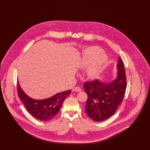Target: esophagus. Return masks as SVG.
Masks as SVG:
<instances>
[{"mask_svg":"<svg viewBox=\"0 0 150 150\" xmlns=\"http://www.w3.org/2000/svg\"><path fill=\"white\" fill-rule=\"evenodd\" d=\"M74 90L75 91L79 92V91H81V88L80 87H76L74 89Z\"/></svg>","mask_w":150,"mask_h":150,"instance_id":"1","label":"esophagus"}]
</instances>
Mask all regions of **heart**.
<instances>
[{
  "label": "heart",
  "mask_w": 150,
  "mask_h": 150,
  "mask_svg": "<svg viewBox=\"0 0 150 150\" xmlns=\"http://www.w3.org/2000/svg\"><path fill=\"white\" fill-rule=\"evenodd\" d=\"M99 47H90L85 52L79 63V68L85 69L89 67L87 74L89 78L95 79L104 70L108 62V57Z\"/></svg>",
  "instance_id": "b5f03b06"
}]
</instances>
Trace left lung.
Wrapping results in <instances>:
<instances>
[{
  "mask_svg": "<svg viewBox=\"0 0 150 150\" xmlns=\"http://www.w3.org/2000/svg\"><path fill=\"white\" fill-rule=\"evenodd\" d=\"M117 69L116 78L109 83L96 79L85 82L83 85L88 95L85 112L94 121H102L110 117L123 101L126 88V77L120 57Z\"/></svg>",
  "mask_w": 150,
  "mask_h": 150,
  "instance_id": "left-lung-1",
  "label": "left lung"
}]
</instances>
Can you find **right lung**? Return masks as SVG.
Returning a JSON list of instances; mask_svg holds the SVG:
<instances>
[{"label": "right lung", "instance_id": "right-lung-1", "mask_svg": "<svg viewBox=\"0 0 150 150\" xmlns=\"http://www.w3.org/2000/svg\"><path fill=\"white\" fill-rule=\"evenodd\" d=\"M17 85L18 97L22 100L26 109L33 117L44 122L49 121L55 117L63 101L71 93V90H68L46 99L35 100L24 92L18 81Z\"/></svg>", "mask_w": 150, "mask_h": 150}]
</instances>
